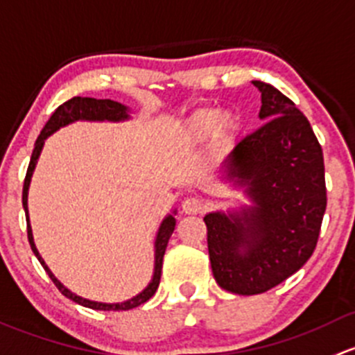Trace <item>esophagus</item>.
<instances>
[{
  "label": "esophagus",
  "instance_id": "esophagus-1",
  "mask_svg": "<svg viewBox=\"0 0 355 355\" xmlns=\"http://www.w3.org/2000/svg\"><path fill=\"white\" fill-rule=\"evenodd\" d=\"M181 208L186 215H196L202 214L205 205L200 198H186L184 202H182Z\"/></svg>",
  "mask_w": 355,
  "mask_h": 355
}]
</instances>
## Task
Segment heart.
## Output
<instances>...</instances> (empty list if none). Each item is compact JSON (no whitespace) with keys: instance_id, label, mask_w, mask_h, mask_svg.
Instances as JSON below:
<instances>
[{"instance_id":"b5f03b06","label":"heart","mask_w":355,"mask_h":355,"mask_svg":"<svg viewBox=\"0 0 355 355\" xmlns=\"http://www.w3.org/2000/svg\"><path fill=\"white\" fill-rule=\"evenodd\" d=\"M241 130V118L236 112H222L217 107H203L189 114L181 126V141L184 147H196L215 135L218 147H227Z\"/></svg>"}]
</instances>
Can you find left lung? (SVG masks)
Masks as SVG:
<instances>
[{"instance_id":"left-lung-1","label":"left lung","mask_w":355,"mask_h":355,"mask_svg":"<svg viewBox=\"0 0 355 355\" xmlns=\"http://www.w3.org/2000/svg\"><path fill=\"white\" fill-rule=\"evenodd\" d=\"M265 124L229 153L224 173L251 207L203 217L211 272L239 295L270 291L316 248L327 210L323 150L308 118L275 87L254 80Z\"/></svg>"}]
</instances>
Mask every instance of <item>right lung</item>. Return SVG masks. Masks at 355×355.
I'll use <instances>...</instances> for the list:
<instances>
[{
    "mask_svg": "<svg viewBox=\"0 0 355 355\" xmlns=\"http://www.w3.org/2000/svg\"><path fill=\"white\" fill-rule=\"evenodd\" d=\"M128 112H130V111H128L126 105L119 104V102H116V101H111V98L73 97V98H69V101L64 102V104H61L60 107H58L56 111L53 112V116H51L49 121H47L46 126L42 128L39 138L35 140V147H34V152H32L31 164H28L27 176H25V181H24V195H21V203H24L25 217H27L28 243H31L32 251H34V254L37 257L39 261H41V265L44 266V270L47 272V275L51 277V280L54 282V286L60 288V292L64 295V297L71 299V301L76 302V304H82V306H85V308H90V309H98V311H128V309H133V308H137V306L147 302L148 299H150L152 295L155 294L157 287H159V284H160V275H162L164 253H166V248H167V243H169V237L173 236L174 227H176V218H174V215H176V210H174L173 214H169L166 218H164L162 224H160V227H159V232H157V237H155V265H153V277H152L150 284H148V286L145 287L144 291L140 292V294L135 295V297H131V299H128V301L116 302V304H107V302L89 301V299H83V297H80V295L73 294V292L68 291V288L64 287L63 284H61L60 280H58L56 277L53 275V272L47 268V265L44 263L42 257L39 254L37 248H35L34 236H32L31 222H28V208H27L28 186H31V179H32V174H34L35 164H37L39 155H41V150L44 147V140H46L47 137H51L54 131H58L60 128L68 126V124H71L75 121H114V123L126 121V119H130V114H128Z\"/></svg>",
    "mask_w": 355,
    "mask_h": 355,
    "instance_id": "1",
    "label": "right lung"
}]
</instances>
